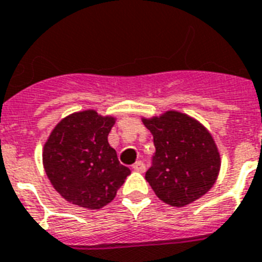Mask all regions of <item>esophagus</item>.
I'll return each mask as SVG.
<instances>
[{
	"instance_id": "1",
	"label": "esophagus",
	"mask_w": 262,
	"mask_h": 262,
	"mask_svg": "<svg viewBox=\"0 0 262 262\" xmlns=\"http://www.w3.org/2000/svg\"><path fill=\"white\" fill-rule=\"evenodd\" d=\"M133 169H135L136 172L144 173L145 169H146V166H145V164L142 161H137V162H135V165H133Z\"/></svg>"
}]
</instances>
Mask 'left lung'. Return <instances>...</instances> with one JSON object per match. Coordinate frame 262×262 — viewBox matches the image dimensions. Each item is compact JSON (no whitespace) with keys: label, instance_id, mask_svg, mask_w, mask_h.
<instances>
[{"label":"left lung","instance_id":"1","mask_svg":"<svg viewBox=\"0 0 262 262\" xmlns=\"http://www.w3.org/2000/svg\"><path fill=\"white\" fill-rule=\"evenodd\" d=\"M142 122L156 146L145 179L158 199L181 208L209 192L221 168L219 148L209 130L179 111L142 117Z\"/></svg>","mask_w":262,"mask_h":262}]
</instances>
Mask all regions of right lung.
Segmentation results:
<instances>
[{
  "label": "right lung",
  "mask_w": 262,
  "mask_h": 262,
  "mask_svg": "<svg viewBox=\"0 0 262 262\" xmlns=\"http://www.w3.org/2000/svg\"><path fill=\"white\" fill-rule=\"evenodd\" d=\"M113 116L94 109L74 112L54 126L42 149L50 184L63 199L85 209H101L130 174L107 142Z\"/></svg>",
  "instance_id": "add662e5"
}]
</instances>
